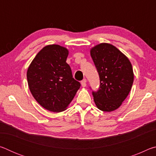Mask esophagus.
<instances>
[{
  "mask_svg": "<svg viewBox=\"0 0 156 156\" xmlns=\"http://www.w3.org/2000/svg\"><path fill=\"white\" fill-rule=\"evenodd\" d=\"M81 85L83 87H85L87 86V80L86 79H84L83 80L81 81Z\"/></svg>",
  "mask_w": 156,
  "mask_h": 156,
  "instance_id": "34e87169",
  "label": "esophagus"
}]
</instances>
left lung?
I'll list each match as a JSON object with an SVG mask.
<instances>
[{"instance_id":"left-lung-1","label":"left lung","mask_w":156,"mask_h":156,"mask_svg":"<svg viewBox=\"0 0 156 156\" xmlns=\"http://www.w3.org/2000/svg\"><path fill=\"white\" fill-rule=\"evenodd\" d=\"M90 54L100 80L99 90L92 92L95 104L100 110L113 112L120 107L131 91L134 78L131 63L109 43L97 44Z\"/></svg>"}]
</instances>
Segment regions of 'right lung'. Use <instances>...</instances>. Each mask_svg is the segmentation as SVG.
Listing matches in <instances>:
<instances>
[{
	"mask_svg": "<svg viewBox=\"0 0 156 156\" xmlns=\"http://www.w3.org/2000/svg\"><path fill=\"white\" fill-rule=\"evenodd\" d=\"M68 54L65 47L49 44L37 54L28 67L27 78L31 93L50 112L65 111L80 87L66 62Z\"/></svg>",
	"mask_w": 156,
	"mask_h": 156,
	"instance_id": "obj_1",
	"label": "right lung"
}]
</instances>
